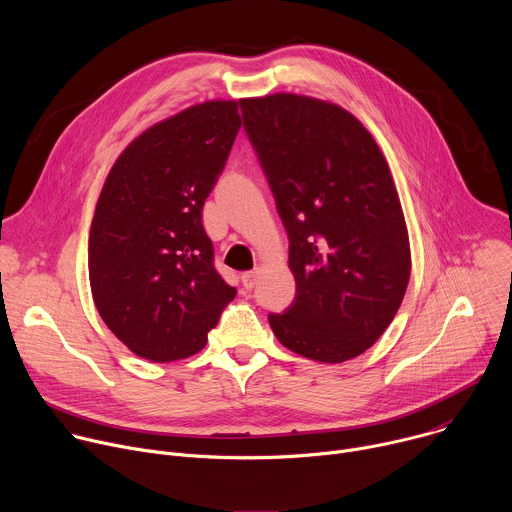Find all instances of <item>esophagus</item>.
Wrapping results in <instances>:
<instances>
[{"instance_id":"obj_1","label":"esophagus","mask_w":512,"mask_h":512,"mask_svg":"<svg viewBox=\"0 0 512 512\" xmlns=\"http://www.w3.org/2000/svg\"><path fill=\"white\" fill-rule=\"evenodd\" d=\"M259 273H261V267H255V269H251V271H245V273L241 275V281H243V285H245L247 289L255 287Z\"/></svg>"}]
</instances>
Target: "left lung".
<instances>
[{"label":"left lung","instance_id":"left-lung-1","mask_svg":"<svg viewBox=\"0 0 512 512\" xmlns=\"http://www.w3.org/2000/svg\"><path fill=\"white\" fill-rule=\"evenodd\" d=\"M241 109L296 277L294 304L269 314V326L291 352L350 360L393 322L411 273L389 164L367 127L334 103L275 93Z\"/></svg>","mask_w":512,"mask_h":512}]
</instances>
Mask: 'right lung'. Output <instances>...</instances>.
Segmentation results:
<instances>
[{
  "label": "right lung",
  "instance_id": "add662e5",
  "mask_svg": "<svg viewBox=\"0 0 512 512\" xmlns=\"http://www.w3.org/2000/svg\"><path fill=\"white\" fill-rule=\"evenodd\" d=\"M237 101L192 105L137 135L113 164L89 235V279L107 328L152 362L206 346L235 300L214 269L202 206L241 127Z\"/></svg>",
  "mask_w": 512,
  "mask_h": 512
}]
</instances>
